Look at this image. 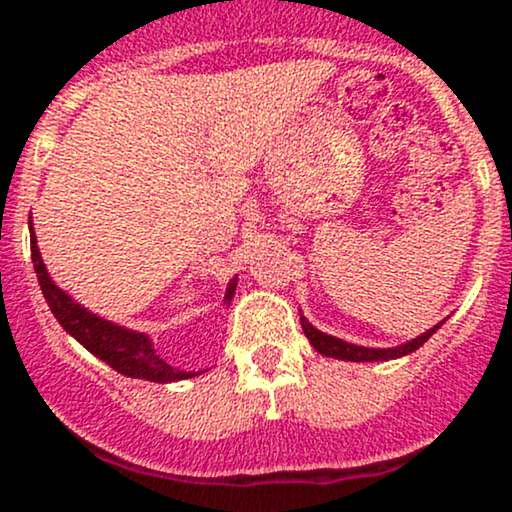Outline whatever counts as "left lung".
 <instances>
[{"label": "left lung", "mask_w": 512, "mask_h": 512, "mask_svg": "<svg viewBox=\"0 0 512 512\" xmlns=\"http://www.w3.org/2000/svg\"><path fill=\"white\" fill-rule=\"evenodd\" d=\"M443 325H445V320L438 322V325H433L431 330H426L424 334H421V337L411 339V342H407V344L392 346V349H368V346L349 344V342H344V339L332 337V334L315 330V327L310 325V322L301 315V327H303L305 337H308V342L313 344L315 351H320L322 356L339 358V361H356V363H361V361H390V358L407 356V354H411V351L419 349L421 344H426L428 337H431V334H436Z\"/></svg>", "instance_id": "1"}]
</instances>
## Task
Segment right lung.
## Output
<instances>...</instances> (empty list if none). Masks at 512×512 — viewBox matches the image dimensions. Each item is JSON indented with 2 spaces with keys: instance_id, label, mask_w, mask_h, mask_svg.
Returning <instances> with one entry per match:
<instances>
[{
  "instance_id": "obj_1",
  "label": "right lung",
  "mask_w": 512,
  "mask_h": 512,
  "mask_svg": "<svg viewBox=\"0 0 512 512\" xmlns=\"http://www.w3.org/2000/svg\"><path fill=\"white\" fill-rule=\"evenodd\" d=\"M31 260L35 274H38L40 291H43L45 301H48L57 322H60L64 330H67V334H72L84 349H88L93 356L108 363V366L117 370V373L127 375V378L151 380V383H175V380H187L199 375L195 370H178L163 361V358L156 354L154 344H151V339L146 337L144 332L127 330V327H120L115 325V322L88 313L84 305H79L69 293H64L60 286L50 279L48 269H45L33 226ZM233 293H236V279H231V284H228L226 298H223V301L231 303Z\"/></svg>"
}]
</instances>
